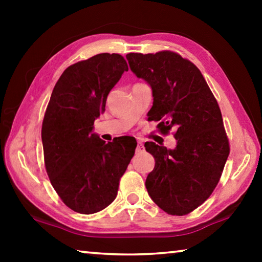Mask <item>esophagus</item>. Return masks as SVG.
<instances>
[{
    "instance_id": "1",
    "label": "esophagus",
    "mask_w": 262,
    "mask_h": 262,
    "mask_svg": "<svg viewBox=\"0 0 262 262\" xmlns=\"http://www.w3.org/2000/svg\"><path fill=\"white\" fill-rule=\"evenodd\" d=\"M144 150L143 147V143H142V141H137V147H136V152H142Z\"/></svg>"
}]
</instances>
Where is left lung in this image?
<instances>
[{"instance_id":"1","label":"left lung","mask_w":262,"mask_h":262,"mask_svg":"<svg viewBox=\"0 0 262 262\" xmlns=\"http://www.w3.org/2000/svg\"><path fill=\"white\" fill-rule=\"evenodd\" d=\"M126 57L132 72L152 89L149 120L159 121L162 134L176 129L173 150L155 142L144 144L156 162L145 187L168 215H187L214 192L230 154L220 106L199 68L178 53Z\"/></svg>"}]
</instances>
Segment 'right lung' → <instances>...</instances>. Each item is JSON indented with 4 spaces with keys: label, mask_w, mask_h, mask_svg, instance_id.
<instances>
[{
    "label": "right lung",
    "mask_w": 262,
    "mask_h": 262,
    "mask_svg": "<svg viewBox=\"0 0 262 262\" xmlns=\"http://www.w3.org/2000/svg\"><path fill=\"white\" fill-rule=\"evenodd\" d=\"M127 70L115 53L76 62L62 73L47 105L41 128L46 172L64 205L79 214H95L114 201L135 154L134 137L105 143L92 133L110 91Z\"/></svg>",
    "instance_id": "right-lung-1"
}]
</instances>
